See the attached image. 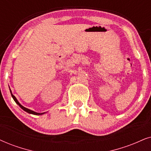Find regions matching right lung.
I'll return each instance as SVG.
<instances>
[{
    "instance_id": "add662e5",
    "label": "right lung",
    "mask_w": 151,
    "mask_h": 151,
    "mask_svg": "<svg viewBox=\"0 0 151 151\" xmlns=\"http://www.w3.org/2000/svg\"><path fill=\"white\" fill-rule=\"evenodd\" d=\"M9 91H10V93H11V95H12V98L14 99V100L15 101V102L17 103V104H18L19 106H20L21 108L24 111H25L26 112H27V113H28V114H33V115H37V116H39V115H42V114H45V112H44V113H37V112H35V111H32V110H30V109H27V108H26V107H24V106H22V104H20L19 102V101L17 100V99L15 98V96L14 95L12 94V91H11L10 89H9Z\"/></svg>"
}]
</instances>
